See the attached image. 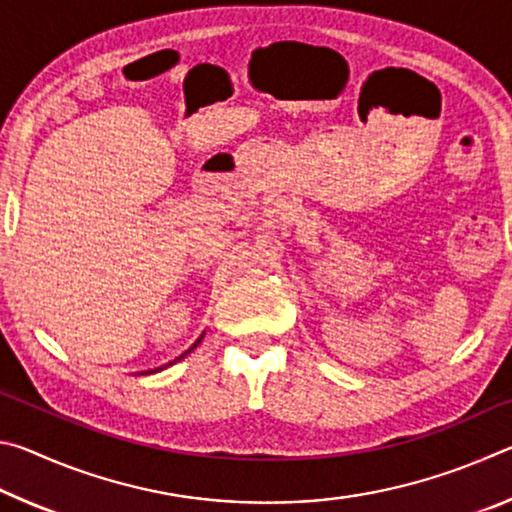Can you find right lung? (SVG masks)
Instances as JSON below:
<instances>
[{"label": "right lung", "mask_w": 512, "mask_h": 512, "mask_svg": "<svg viewBox=\"0 0 512 512\" xmlns=\"http://www.w3.org/2000/svg\"><path fill=\"white\" fill-rule=\"evenodd\" d=\"M201 339H203V336H201ZM201 339H198V341H196V343H194V345H192V348H189V350H187V352H192V350H194V348H196V345H198V343H201ZM187 352H185V354H187ZM185 354H180V357H178V359H183V357H185Z\"/></svg>", "instance_id": "obj_1"}]
</instances>
